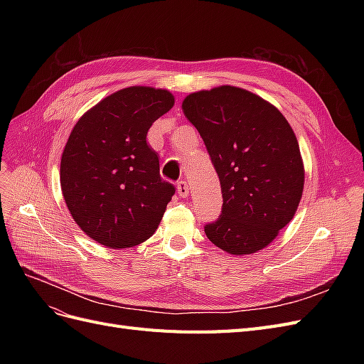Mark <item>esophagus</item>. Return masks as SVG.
<instances>
[{"mask_svg": "<svg viewBox=\"0 0 364 364\" xmlns=\"http://www.w3.org/2000/svg\"><path fill=\"white\" fill-rule=\"evenodd\" d=\"M178 194L181 197H188L190 188H188V183H186L185 181H179L178 182Z\"/></svg>", "mask_w": 364, "mask_h": 364, "instance_id": "34e87169", "label": "esophagus"}]
</instances>
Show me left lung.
Segmentation results:
<instances>
[{
	"instance_id": "1",
	"label": "left lung",
	"mask_w": 364,
	"mask_h": 364,
	"mask_svg": "<svg viewBox=\"0 0 364 364\" xmlns=\"http://www.w3.org/2000/svg\"><path fill=\"white\" fill-rule=\"evenodd\" d=\"M199 130L222 186V214L205 226L232 255L270 245L290 223L304 191V164L289 121L257 94L235 86L193 92L182 103Z\"/></svg>"
}]
</instances>
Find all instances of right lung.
I'll return each instance as SVG.
<instances>
[{"mask_svg": "<svg viewBox=\"0 0 364 364\" xmlns=\"http://www.w3.org/2000/svg\"><path fill=\"white\" fill-rule=\"evenodd\" d=\"M167 90L130 86L77 121L60 159V186L74 222L98 243L124 249L150 238L176 191L159 174L147 132L167 114Z\"/></svg>", "mask_w": 364, "mask_h": 364, "instance_id": "add662e5", "label": "right lung"}]
</instances>
